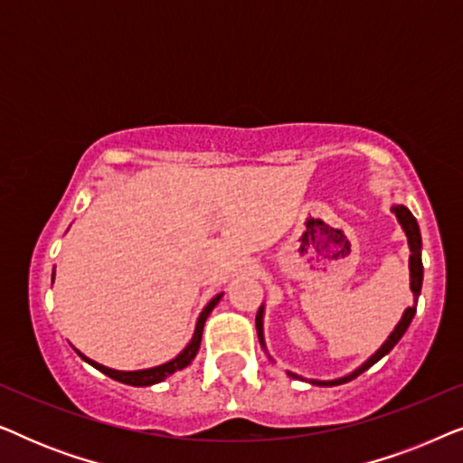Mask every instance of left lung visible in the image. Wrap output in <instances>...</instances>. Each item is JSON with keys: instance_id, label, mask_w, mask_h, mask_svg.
I'll return each mask as SVG.
<instances>
[{"instance_id": "1", "label": "left lung", "mask_w": 463, "mask_h": 463, "mask_svg": "<svg viewBox=\"0 0 463 463\" xmlns=\"http://www.w3.org/2000/svg\"><path fill=\"white\" fill-rule=\"evenodd\" d=\"M392 213L396 214L398 223L402 225L404 233H407V240H409V249H411V257H409V271H411V290H413V299L415 303L411 307L404 309L402 318L398 325L394 326V331L390 333V337L383 341V345L379 347V350L373 354V356L366 360V363H363L358 366L356 371H352L350 375L345 377H339V379H331V382H318V379H309V383L314 385H341V383H347L352 382V379H356L360 373H364L366 369H371L373 364L377 363V360H382L385 354H390L392 347H394L398 341H401V337L404 333H407V328L411 325V320H413V316L417 312V299H420V293H421V282H423V263H421V233H420V225H417V221L413 214H411V211L407 206L402 204H394L392 206ZM257 335H259V344H261L265 347V339H263V306L259 307L257 312ZM290 377H299L295 375V373L287 371Z\"/></svg>"}]
</instances>
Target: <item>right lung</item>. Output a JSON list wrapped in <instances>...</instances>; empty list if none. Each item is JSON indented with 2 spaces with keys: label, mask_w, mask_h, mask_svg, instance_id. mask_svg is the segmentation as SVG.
I'll return each mask as SVG.
<instances>
[{
  "label": "right lung",
  "mask_w": 463,
  "mask_h": 463,
  "mask_svg": "<svg viewBox=\"0 0 463 463\" xmlns=\"http://www.w3.org/2000/svg\"><path fill=\"white\" fill-rule=\"evenodd\" d=\"M52 282H54V274H52ZM221 297H223V293L214 295L213 299L208 301V306H206L204 309H202L200 318H198V322H195L194 337H192V341H189V344H187L185 350H183L176 358L168 360V363H164V364H160V366H154V369H143V371H116V369H107V366L94 363V360H90V358H86L81 352H78V350H75V352H78V356H80L81 360H86V363L92 364L94 369L100 371V373H105L107 377L116 379V382H119V383L137 385V388H143V385L160 383V382H164V379H168L170 375H173V373L185 369V366L195 358V354H198V350H200V341H202V331H204V322H206V318H208V314H211L213 309H214V306H217V303L221 301Z\"/></svg>",
  "instance_id": "add662e5"
}]
</instances>
